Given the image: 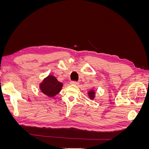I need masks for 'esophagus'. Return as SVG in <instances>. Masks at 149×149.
Here are the masks:
<instances>
[{"instance_id":"34e87169","label":"esophagus","mask_w":149,"mask_h":149,"mask_svg":"<svg viewBox=\"0 0 149 149\" xmlns=\"http://www.w3.org/2000/svg\"><path fill=\"white\" fill-rule=\"evenodd\" d=\"M71 84H73V85H78L79 83L76 82V81H72L70 82Z\"/></svg>"}]
</instances>
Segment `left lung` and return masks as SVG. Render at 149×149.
Segmentation results:
<instances>
[{"instance_id":"8db88e82","label":"left lung","mask_w":149,"mask_h":149,"mask_svg":"<svg viewBox=\"0 0 149 149\" xmlns=\"http://www.w3.org/2000/svg\"><path fill=\"white\" fill-rule=\"evenodd\" d=\"M95 94L96 92L94 90H91V91H89L88 92V96L89 97V98L91 99V100H94V97H95Z\"/></svg>"}]
</instances>
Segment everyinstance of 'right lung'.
<instances>
[{"label": "right lung", "mask_w": 149, "mask_h": 149, "mask_svg": "<svg viewBox=\"0 0 149 149\" xmlns=\"http://www.w3.org/2000/svg\"><path fill=\"white\" fill-rule=\"evenodd\" d=\"M63 87V83L58 81L53 75H49L40 84L41 91L48 97H54L59 93Z\"/></svg>", "instance_id": "right-lung-1"}]
</instances>
